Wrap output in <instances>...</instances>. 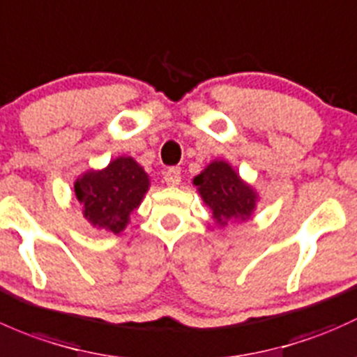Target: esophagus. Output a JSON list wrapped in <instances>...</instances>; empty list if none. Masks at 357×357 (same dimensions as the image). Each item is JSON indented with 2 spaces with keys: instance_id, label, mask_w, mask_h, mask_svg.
Returning <instances> with one entry per match:
<instances>
[{
  "instance_id": "1",
  "label": "esophagus",
  "mask_w": 357,
  "mask_h": 357,
  "mask_svg": "<svg viewBox=\"0 0 357 357\" xmlns=\"http://www.w3.org/2000/svg\"><path fill=\"white\" fill-rule=\"evenodd\" d=\"M180 168L178 167H170L168 168L167 172H165V182H167V185H178L180 183V177H182V175H180Z\"/></svg>"
}]
</instances>
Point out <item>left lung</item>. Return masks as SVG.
Here are the masks:
<instances>
[{"label":"left lung","instance_id":"8db88e82","mask_svg":"<svg viewBox=\"0 0 357 357\" xmlns=\"http://www.w3.org/2000/svg\"><path fill=\"white\" fill-rule=\"evenodd\" d=\"M213 218L223 223L229 218L245 220L255 209V192L245 185L225 161H215L194 178Z\"/></svg>","mask_w":357,"mask_h":357}]
</instances>
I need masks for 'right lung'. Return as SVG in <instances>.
Returning <instances> with one entry per match:
<instances>
[{"label":"right lung","mask_w":357,"mask_h":357,"mask_svg":"<svg viewBox=\"0 0 357 357\" xmlns=\"http://www.w3.org/2000/svg\"><path fill=\"white\" fill-rule=\"evenodd\" d=\"M149 180L132 158H116L102 172H89L75 182V196L93 225L120 234L132 209L141 204Z\"/></svg>","instance_id":"1"}]
</instances>
